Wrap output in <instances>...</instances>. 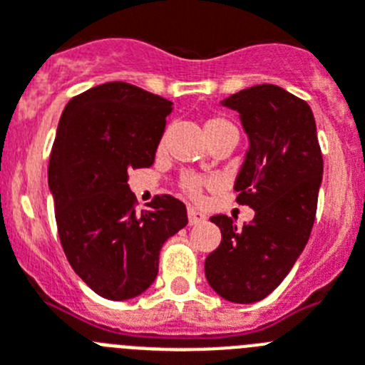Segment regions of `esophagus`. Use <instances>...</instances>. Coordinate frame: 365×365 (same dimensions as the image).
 Masks as SVG:
<instances>
[{
	"label": "esophagus",
	"mask_w": 365,
	"mask_h": 365,
	"mask_svg": "<svg viewBox=\"0 0 365 365\" xmlns=\"http://www.w3.org/2000/svg\"><path fill=\"white\" fill-rule=\"evenodd\" d=\"M187 218H189V225H196V223L205 222V215L200 211H196V209H192V207H190L189 211H187Z\"/></svg>",
	"instance_id": "34e87169"
}]
</instances>
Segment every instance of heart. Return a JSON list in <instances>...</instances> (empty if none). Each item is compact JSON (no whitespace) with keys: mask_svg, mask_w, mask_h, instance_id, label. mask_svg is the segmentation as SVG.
<instances>
[{"mask_svg":"<svg viewBox=\"0 0 365 365\" xmlns=\"http://www.w3.org/2000/svg\"><path fill=\"white\" fill-rule=\"evenodd\" d=\"M232 129H236V127L232 125L227 118H223V116H211L205 121V133L207 136H209V140H211L212 136H216V134L225 133V130H232ZM211 183H212L211 180L203 178V176H198V175H185L182 180H180V187H182L183 192L195 200H198L200 196H202L203 189L211 185Z\"/></svg>","mask_w":365,"mask_h":365,"instance_id":"heart-1","label":"heart"}]
</instances>
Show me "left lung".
Listing matches in <instances>:
<instances>
[{
    "label": "left lung",
    "instance_id": "obj_1",
    "mask_svg": "<svg viewBox=\"0 0 365 365\" xmlns=\"http://www.w3.org/2000/svg\"><path fill=\"white\" fill-rule=\"evenodd\" d=\"M222 105L238 110L251 143L235 189L255 218L236 227L212 216L222 242L205 258V277L225 300L252 304L282 284L309 240L324 160L313 110L285 88L255 85Z\"/></svg>",
    "mask_w": 365,
    "mask_h": 365
}]
</instances>
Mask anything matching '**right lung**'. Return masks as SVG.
Instances as JSON below:
<instances>
[{"instance_id":"add662e5","label":"right lung","mask_w":365,"mask_h":365,"mask_svg":"<svg viewBox=\"0 0 365 365\" xmlns=\"http://www.w3.org/2000/svg\"><path fill=\"white\" fill-rule=\"evenodd\" d=\"M173 101L125 81L72 98L48 160L61 247L78 277L107 300L142 294L158 274L160 249L187 225L169 195L136 212L129 170L150 167Z\"/></svg>"}]
</instances>
